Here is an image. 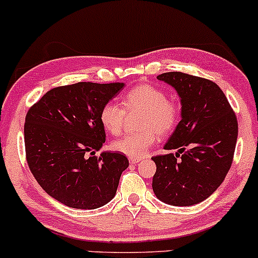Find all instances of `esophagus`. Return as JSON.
<instances>
[{"instance_id": "esophagus-1", "label": "esophagus", "mask_w": 258, "mask_h": 258, "mask_svg": "<svg viewBox=\"0 0 258 258\" xmlns=\"http://www.w3.org/2000/svg\"><path fill=\"white\" fill-rule=\"evenodd\" d=\"M139 161H142V159H137V158H130V162H131V164H138Z\"/></svg>"}]
</instances>
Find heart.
<instances>
[{"mask_svg": "<svg viewBox=\"0 0 258 258\" xmlns=\"http://www.w3.org/2000/svg\"><path fill=\"white\" fill-rule=\"evenodd\" d=\"M121 105L108 102L99 112L103 128L110 135H120L123 128L126 111L142 110L138 126L142 131L126 135L111 143L116 152L130 158L141 159L155 144L158 135H168L176 128L180 120V106L168 98L162 88L150 84H139L127 91Z\"/></svg>", "mask_w": 258, "mask_h": 258, "instance_id": "1", "label": "heart"}]
</instances>
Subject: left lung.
I'll return each instance as SVG.
<instances>
[{
    "mask_svg": "<svg viewBox=\"0 0 258 258\" xmlns=\"http://www.w3.org/2000/svg\"><path fill=\"white\" fill-rule=\"evenodd\" d=\"M158 80L174 87L182 103V120L165 149L176 154L153 156L156 198L173 206H191L222 184L233 162L238 120L227 97L210 80L171 72Z\"/></svg>",
    "mask_w": 258,
    "mask_h": 258,
    "instance_id": "1",
    "label": "left lung"
}]
</instances>
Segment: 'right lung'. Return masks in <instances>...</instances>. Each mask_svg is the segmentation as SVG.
Listing matches in <instances>:
<instances>
[{"label":"right lung","instance_id":"right-lung-1","mask_svg":"<svg viewBox=\"0 0 258 258\" xmlns=\"http://www.w3.org/2000/svg\"><path fill=\"white\" fill-rule=\"evenodd\" d=\"M123 84H78L52 88L28 110L24 125L29 168L47 194L73 209L93 210L116 193L128 160L104 152L99 120L103 105Z\"/></svg>","mask_w":258,"mask_h":258}]
</instances>
